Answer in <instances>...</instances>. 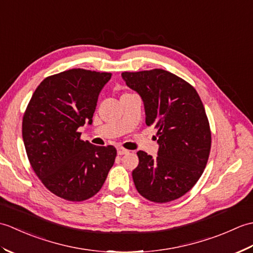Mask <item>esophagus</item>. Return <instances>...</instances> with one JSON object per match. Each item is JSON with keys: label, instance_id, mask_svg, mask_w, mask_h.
I'll return each instance as SVG.
<instances>
[{"label": "esophagus", "instance_id": "34e87169", "mask_svg": "<svg viewBox=\"0 0 253 253\" xmlns=\"http://www.w3.org/2000/svg\"><path fill=\"white\" fill-rule=\"evenodd\" d=\"M128 152V150H126V149H123V148H117V154L118 155H124V154H127Z\"/></svg>", "mask_w": 253, "mask_h": 253}]
</instances>
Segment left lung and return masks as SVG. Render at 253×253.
<instances>
[{
  "instance_id": "left-lung-1",
  "label": "left lung",
  "mask_w": 253,
  "mask_h": 253,
  "mask_svg": "<svg viewBox=\"0 0 253 253\" xmlns=\"http://www.w3.org/2000/svg\"><path fill=\"white\" fill-rule=\"evenodd\" d=\"M140 95L147 125L158 128V157L138 151L132 170L138 192L164 203L184 196L200 178L211 149V131L202 101L184 79L163 69L123 73Z\"/></svg>"
}]
</instances>
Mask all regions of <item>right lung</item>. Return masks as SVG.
I'll return each mask as SVG.
<instances>
[{
    "label": "right lung",
    "mask_w": 253,
    "mask_h": 253,
    "mask_svg": "<svg viewBox=\"0 0 253 253\" xmlns=\"http://www.w3.org/2000/svg\"><path fill=\"white\" fill-rule=\"evenodd\" d=\"M112 77L74 68L45 78L32 94L23 120V139L32 169L57 197L84 201L103 186L116 149L80 139L92 124L99 94Z\"/></svg>",
    "instance_id": "right-lung-1"
}]
</instances>
